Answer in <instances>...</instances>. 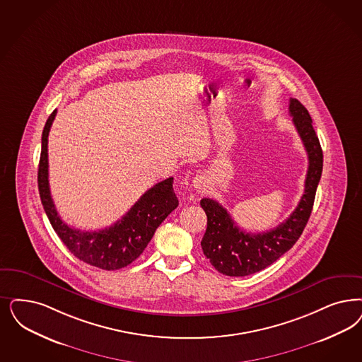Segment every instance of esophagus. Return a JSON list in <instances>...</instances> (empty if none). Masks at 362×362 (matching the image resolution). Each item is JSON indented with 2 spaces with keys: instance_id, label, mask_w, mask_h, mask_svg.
<instances>
[{
  "instance_id": "1",
  "label": "esophagus",
  "mask_w": 362,
  "mask_h": 362,
  "mask_svg": "<svg viewBox=\"0 0 362 362\" xmlns=\"http://www.w3.org/2000/svg\"><path fill=\"white\" fill-rule=\"evenodd\" d=\"M192 186H194L195 189H198V191L204 189V187H206V180H204V177H203V176H195L194 180H192Z\"/></svg>"
}]
</instances>
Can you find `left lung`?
<instances>
[{"label":"left lung","mask_w":362,"mask_h":362,"mask_svg":"<svg viewBox=\"0 0 362 362\" xmlns=\"http://www.w3.org/2000/svg\"><path fill=\"white\" fill-rule=\"evenodd\" d=\"M288 113L308 152L309 167L303 195L285 222L270 231L251 234L239 228L216 200H200V206L207 215V228L200 245L207 259L222 274L245 276L266 269L294 246L310 218L322 174L324 155L308 110L298 100L290 99Z\"/></svg>","instance_id":"1"}]
</instances>
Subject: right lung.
<instances>
[{
    "mask_svg": "<svg viewBox=\"0 0 362 362\" xmlns=\"http://www.w3.org/2000/svg\"><path fill=\"white\" fill-rule=\"evenodd\" d=\"M57 111L50 113L41 139L38 163V192L45 214L56 234L80 261L103 270H117L134 262L147 247L156 228L179 204L174 177L146 191L115 225L99 231H81L64 223L50 197L48 180V136Z\"/></svg>",
    "mask_w": 362,
    "mask_h": 362,
    "instance_id": "add662e5",
    "label": "right lung"
}]
</instances>
